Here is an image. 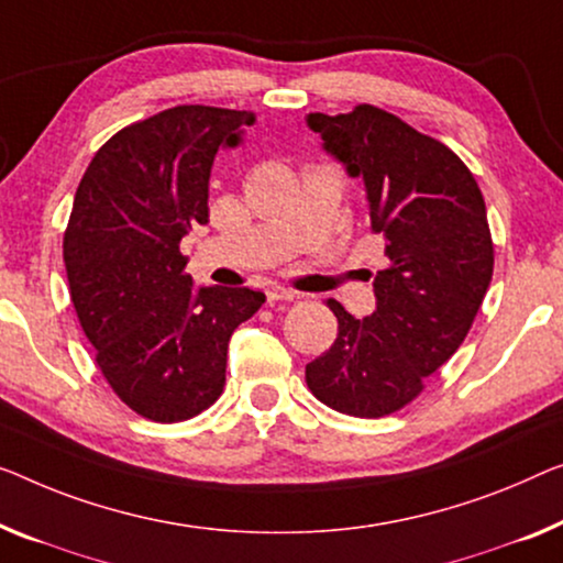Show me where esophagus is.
<instances>
[{"mask_svg": "<svg viewBox=\"0 0 563 563\" xmlns=\"http://www.w3.org/2000/svg\"><path fill=\"white\" fill-rule=\"evenodd\" d=\"M298 292L290 290V288H280V285H273V288H267V303L275 306V303H290V300H296Z\"/></svg>", "mask_w": 563, "mask_h": 563, "instance_id": "esophagus-1", "label": "esophagus"}]
</instances>
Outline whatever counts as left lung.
I'll return each mask as SVG.
<instances>
[{
    "label": "left lung",
    "mask_w": 563,
    "mask_h": 563,
    "mask_svg": "<svg viewBox=\"0 0 563 563\" xmlns=\"http://www.w3.org/2000/svg\"><path fill=\"white\" fill-rule=\"evenodd\" d=\"M323 148L366 184L372 232L389 265L374 275L376 310L339 318L333 346L306 366L318 401L351 417L407 407L460 349L493 278V238L475 176L455 151L382 108L310 113Z\"/></svg>",
    "instance_id": "obj_1"
}]
</instances>
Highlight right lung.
Segmentation results:
<instances>
[{
	"label": "right lung",
	"mask_w": 563,
	"mask_h": 563,
	"mask_svg": "<svg viewBox=\"0 0 563 563\" xmlns=\"http://www.w3.org/2000/svg\"><path fill=\"white\" fill-rule=\"evenodd\" d=\"M250 111L176 106L125 125L78 184L63 260L96 364L123 405L151 422H181L224 389L228 343L265 296L191 288L181 238L209 222V174L238 146Z\"/></svg>",
	"instance_id": "1"
}]
</instances>
